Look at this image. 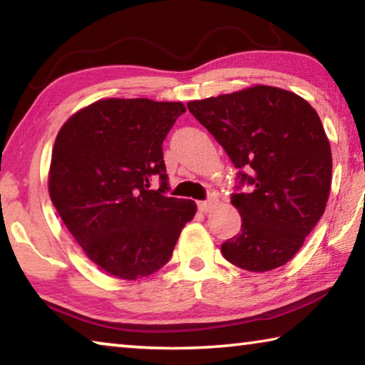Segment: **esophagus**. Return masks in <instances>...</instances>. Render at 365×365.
Wrapping results in <instances>:
<instances>
[{
	"label": "esophagus",
	"mask_w": 365,
	"mask_h": 365,
	"mask_svg": "<svg viewBox=\"0 0 365 365\" xmlns=\"http://www.w3.org/2000/svg\"><path fill=\"white\" fill-rule=\"evenodd\" d=\"M212 207V202L211 201H197V209H200L201 212H209Z\"/></svg>",
	"instance_id": "esophagus-1"
}]
</instances>
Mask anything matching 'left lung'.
<instances>
[{
	"mask_svg": "<svg viewBox=\"0 0 365 365\" xmlns=\"http://www.w3.org/2000/svg\"><path fill=\"white\" fill-rule=\"evenodd\" d=\"M187 106L238 169L230 200L242 230L222 243V255L250 272L287 264L329 200L331 151L320 117L301 96L267 85Z\"/></svg>",
	"mask_w": 365,
	"mask_h": 365,
	"instance_id": "8db88e82",
	"label": "left lung"
}]
</instances>
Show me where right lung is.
Returning <instances> with one entry per match:
<instances>
[{"instance_id": "obj_1", "label": "right lung", "mask_w": 365, "mask_h": 365, "mask_svg": "<svg viewBox=\"0 0 365 365\" xmlns=\"http://www.w3.org/2000/svg\"><path fill=\"white\" fill-rule=\"evenodd\" d=\"M185 110L182 103L110 98L73 114L54 141L53 205L85 255L110 275L154 274L193 219V201L165 195L163 141Z\"/></svg>"}]
</instances>
